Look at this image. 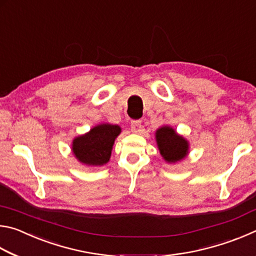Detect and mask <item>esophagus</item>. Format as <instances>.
Returning a JSON list of instances; mask_svg holds the SVG:
<instances>
[{
    "label": "esophagus",
    "instance_id": "esophagus-1",
    "mask_svg": "<svg viewBox=\"0 0 256 256\" xmlns=\"http://www.w3.org/2000/svg\"><path fill=\"white\" fill-rule=\"evenodd\" d=\"M131 131L133 133H140L142 131L141 120H132L131 122Z\"/></svg>",
    "mask_w": 256,
    "mask_h": 256
}]
</instances>
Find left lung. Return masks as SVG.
<instances>
[{
  "label": "left lung",
  "mask_w": 256,
  "mask_h": 256,
  "mask_svg": "<svg viewBox=\"0 0 256 256\" xmlns=\"http://www.w3.org/2000/svg\"><path fill=\"white\" fill-rule=\"evenodd\" d=\"M156 141L162 157L170 164L180 162L188 154V141L168 125L156 131Z\"/></svg>",
  "instance_id": "obj_1"
}]
</instances>
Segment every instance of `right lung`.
Instances as JSON below:
<instances>
[{"label":"right lung","mask_w":256,"mask_h":256,"mask_svg":"<svg viewBox=\"0 0 256 256\" xmlns=\"http://www.w3.org/2000/svg\"><path fill=\"white\" fill-rule=\"evenodd\" d=\"M120 133L118 125L99 124L73 140L72 152L86 166H102L110 162L112 144Z\"/></svg>","instance_id":"1"}]
</instances>
